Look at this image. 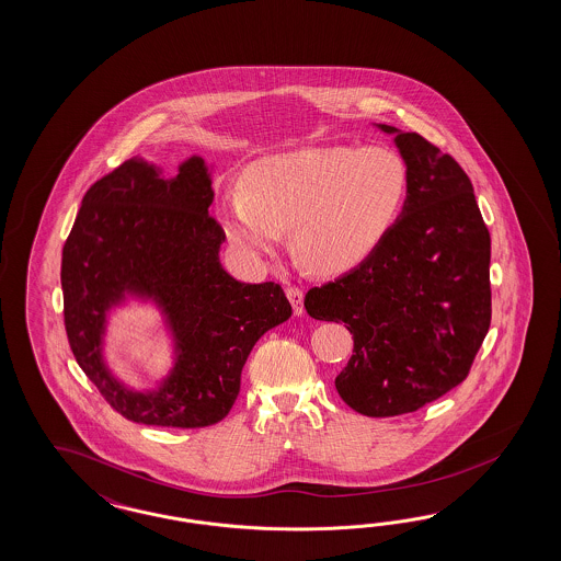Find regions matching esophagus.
Segmentation results:
<instances>
[{"mask_svg": "<svg viewBox=\"0 0 561 561\" xmlns=\"http://www.w3.org/2000/svg\"><path fill=\"white\" fill-rule=\"evenodd\" d=\"M286 296L289 304H291V308H294V314H304V291H301L300 287L287 286Z\"/></svg>", "mask_w": 561, "mask_h": 561, "instance_id": "1", "label": "esophagus"}]
</instances>
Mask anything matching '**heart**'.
I'll return each mask as SVG.
<instances>
[{"instance_id": "1", "label": "heart", "mask_w": 561, "mask_h": 561, "mask_svg": "<svg viewBox=\"0 0 561 561\" xmlns=\"http://www.w3.org/2000/svg\"><path fill=\"white\" fill-rule=\"evenodd\" d=\"M410 172L389 148H304L265 158L245 174V191L225 198V231L249 257H263L289 231L306 270L339 275L379 247L405 201Z\"/></svg>"}]
</instances>
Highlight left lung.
<instances>
[{"mask_svg": "<svg viewBox=\"0 0 561 561\" xmlns=\"http://www.w3.org/2000/svg\"><path fill=\"white\" fill-rule=\"evenodd\" d=\"M396 136L410 184L401 217L356 270L312 287L316 320L344 322L353 355L336 391L369 417L424 408L465 381L491 327V232L460 164L425 137Z\"/></svg>", "mask_w": 561, "mask_h": 561, "instance_id": "1", "label": "left lung"}]
</instances>
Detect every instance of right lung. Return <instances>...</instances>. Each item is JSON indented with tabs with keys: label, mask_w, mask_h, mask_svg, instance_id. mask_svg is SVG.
<instances>
[{
	"label": "right lung",
	"mask_w": 561,
	"mask_h": 561,
	"mask_svg": "<svg viewBox=\"0 0 561 561\" xmlns=\"http://www.w3.org/2000/svg\"><path fill=\"white\" fill-rule=\"evenodd\" d=\"M213 198L203 158L182 162L172 179L134 158L87 191L62 247L70 351L103 399L129 422L217 424L239 396L255 342L291 316L279 284H243L222 270L225 231L208 215ZM125 295L153 300L175 336L178 363L150 394L129 392L102 360L106 312Z\"/></svg>",
	"instance_id": "obj_1"
}]
</instances>
